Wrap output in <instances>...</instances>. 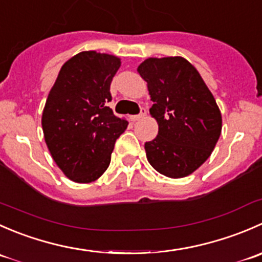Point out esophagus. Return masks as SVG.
I'll list each match as a JSON object with an SVG mask.
<instances>
[{
  "instance_id": "obj_1",
  "label": "esophagus",
  "mask_w": 262,
  "mask_h": 262,
  "mask_svg": "<svg viewBox=\"0 0 262 262\" xmlns=\"http://www.w3.org/2000/svg\"><path fill=\"white\" fill-rule=\"evenodd\" d=\"M146 114H147L146 109H141V113H139L138 115H132L130 119H132V120H133V121H137V120H139V119L144 118V116H146Z\"/></svg>"
}]
</instances>
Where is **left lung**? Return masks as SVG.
<instances>
[{"mask_svg": "<svg viewBox=\"0 0 262 262\" xmlns=\"http://www.w3.org/2000/svg\"><path fill=\"white\" fill-rule=\"evenodd\" d=\"M137 71L147 82L149 113L158 124L157 137L144 144L148 162L167 178H185L212 155L222 132L221 110L185 58H148Z\"/></svg>", "mask_w": 262, "mask_h": 262, "instance_id": "obj_1", "label": "left lung"}]
</instances>
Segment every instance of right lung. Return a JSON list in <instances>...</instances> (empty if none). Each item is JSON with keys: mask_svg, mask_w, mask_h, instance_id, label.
Here are the masks:
<instances>
[{"mask_svg": "<svg viewBox=\"0 0 262 262\" xmlns=\"http://www.w3.org/2000/svg\"><path fill=\"white\" fill-rule=\"evenodd\" d=\"M120 58L81 52L60 68L41 116L53 160L70 180L92 182L109 167L116 139L128 126L114 115L110 83Z\"/></svg>", "mask_w": 262, "mask_h": 262, "instance_id": "obj_1", "label": "right lung"}]
</instances>
